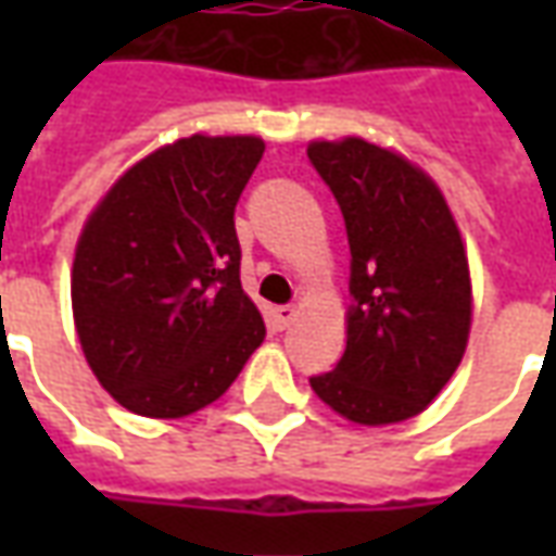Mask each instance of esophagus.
Segmentation results:
<instances>
[{
    "mask_svg": "<svg viewBox=\"0 0 556 556\" xmlns=\"http://www.w3.org/2000/svg\"><path fill=\"white\" fill-rule=\"evenodd\" d=\"M291 321H294V306H274V325L279 330H286Z\"/></svg>",
    "mask_w": 556,
    "mask_h": 556,
    "instance_id": "esophagus-1",
    "label": "esophagus"
}]
</instances>
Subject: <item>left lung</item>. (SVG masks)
<instances>
[{
    "mask_svg": "<svg viewBox=\"0 0 556 556\" xmlns=\"http://www.w3.org/2000/svg\"><path fill=\"white\" fill-rule=\"evenodd\" d=\"M306 157L337 199L351 247L349 345L309 384L363 426L417 417L453 378L470 333L453 214L431 178L366 139L313 142Z\"/></svg>",
    "mask_w": 556,
    "mask_h": 556,
    "instance_id": "1",
    "label": "left lung"
}]
</instances>
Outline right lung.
<instances>
[{
  "label": "right lung",
  "instance_id": "obj_1",
  "mask_svg": "<svg viewBox=\"0 0 556 556\" xmlns=\"http://www.w3.org/2000/svg\"><path fill=\"white\" fill-rule=\"evenodd\" d=\"M262 154L255 137L178 139L127 169L79 235V345L127 410L169 419L205 408L262 345L235 231Z\"/></svg>",
  "mask_w": 556,
  "mask_h": 556
}]
</instances>
